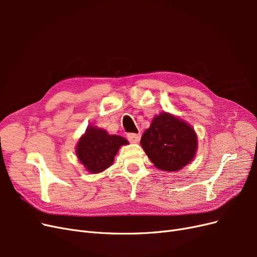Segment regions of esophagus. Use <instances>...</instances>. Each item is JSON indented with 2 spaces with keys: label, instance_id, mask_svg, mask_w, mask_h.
Here are the masks:
<instances>
[{
  "label": "esophagus",
  "instance_id": "1",
  "mask_svg": "<svg viewBox=\"0 0 257 257\" xmlns=\"http://www.w3.org/2000/svg\"><path fill=\"white\" fill-rule=\"evenodd\" d=\"M127 139L132 143H138L141 139V133H127Z\"/></svg>",
  "mask_w": 257,
  "mask_h": 257
}]
</instances>
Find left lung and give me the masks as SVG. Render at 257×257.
<instances>
[{
	"instance_id": "8db88e82",
	"label": "left lung",
	"mask_w": 257,
	"mask_h": 257,
	"mask_svg": "<svg viewBox=\"0 0 257 257\" xmlns=\"http://www.w3.org/2000/svg\"><path fill=\"white\" fill-rule=\"evenodd\" d=\"M141 144L154 166L165 172H177L184 167L197 150L195 131L167 112L155 116Z\"/></svg>"
}]
</instances>
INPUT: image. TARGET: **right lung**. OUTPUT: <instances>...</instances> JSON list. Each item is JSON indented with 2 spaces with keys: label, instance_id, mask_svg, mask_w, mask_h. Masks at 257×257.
<instances>
[{
  "label": "right lung",
  "instance_id": "add662e5",
  "mask_svg": "<svg viewBox=\"0 0 257 257\" xmlns=\"http://www.w3.org/2000/svg\"><path fill=\"white\" fill-rule=\"evenodd\" d=\"M123 145H127L125 138L109 135L102 128L90 126L79 139L76 153L90 173L97 174L112 164L116 152Z\"/></svg>",
  "mask_w": 257,
  "mask_h": 257
}]
</instances>
